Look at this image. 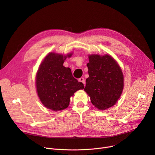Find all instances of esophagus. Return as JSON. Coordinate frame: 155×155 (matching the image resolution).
Returning a JSON list of instances; mask_svg holds the SVG:
<instances>
[{
    "label": "esophagus",
    "instance_id": "esophagus-1",
    "mask_svg": "<svg viewBox=\"0 0 155 155\" xmlns=\"http://www.w3.org/2000/svg\"><path fill=\"white\" fill-rule=\"evenodd\" d=\"M79 82H82L85 85V78L84 77H81L80 78H79Z\"/></svg>",
    "mask_w": 155,
    "mask_h": 155
}]
</instances>
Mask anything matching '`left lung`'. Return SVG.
<instances>
[{"instance_id":"left-lung-1","label":"left lung","mask_w":155,"mask_h":155,"mask_svg":"<svg viewBox=\"0 0 155 155\" xmlns=\"http://www.w3.org/2000/svg\"><path fill=\"white\" fill-rule=\"evenodd\" d=\"M88 58L87 66L89 77L84 90L95 107L107 109L116 103L123 92V72L116 60L108 54H92Z\"/></svg>"}]
</instances>
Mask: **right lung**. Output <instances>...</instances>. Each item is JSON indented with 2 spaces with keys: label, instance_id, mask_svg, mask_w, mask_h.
Listing matches in <instances>:
<instances>
[{
  "label": "right lung",
  "instance_id": "add662e5",
  "mask_svg": "<svg viewBox=\"0 0 155 155\" xmlns=\"http://www.w3.org/2000/svg\"><path fill=\"white\" fill-rule=\"evenodd\" d=\"M67 56L51 53L41 64L36 75L38 95L48 109L61 110L68 107L70 97L84 89V84L73 77L71 69L63 67Z\"/></svg>",
  "mask_w": 155,
  "mask_h": 155
}]
</instances>
